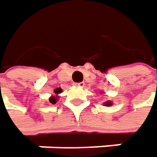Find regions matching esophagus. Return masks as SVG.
I'll list each match as a JSON object with an SVG mask.
<instances>
[{
    "mask_svg": "<svg viewBox=\"0 0 157 157\" xmlns=\"http://www.w3.org/2000/svg\"><path fill=\"white\" fill-rule=\"evenodd\" d=\"M75 85L79 86V87H83L84 86V82H76Z\"/></svg>",
    "mask_w": 157,
    "mask_h": 157,
    "instance_id": "obj_1",
    "label": "esophagus"
}]
</instances>
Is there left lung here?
<instances>
[{
	"instance_id": "1",
	"label": "left lung",
	"mask_w": 157,
	"mask_h": 157,
	"mask_svg": "<svg viewBox=\"0 0 157 157\" xmlns=\"http://www.w3.org/2000/svg\"><path fill=\"white\" fill-rule=\"evenodd\" d=\"M111 104H112V103H111L109 101H106V102L104 103V105H105V106H110Z\"/></svg>"
}]
</instances>
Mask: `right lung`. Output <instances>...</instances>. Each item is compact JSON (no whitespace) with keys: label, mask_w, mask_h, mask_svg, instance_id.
<instances>
[{"label":"right lung","mask_w":157,"mask_h":157,"mask_svg":"<svg viewBox=\"0 0 157 157\" xmlns=\"http://www.w3.org/2000/svg\"><path fill=\"white\" fill-rule=\"evenodd\" d=\"M63 92L62 91V89L59 87V88H56V89H55V91H54V93L56 95H54V96H51L49 98V102L50 103H52V104H56V101H57V98H58V94L59 93H61Z\"/></svg>","instance_id":"right-lung-1"}]
</instances>
